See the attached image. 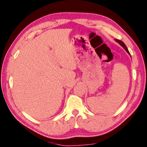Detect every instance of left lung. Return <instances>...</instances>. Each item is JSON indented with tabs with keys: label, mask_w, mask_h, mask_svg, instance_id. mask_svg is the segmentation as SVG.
<instances>
[{
	"label": "left lung",
	"mask_w": 147,
	"mask_h": 147,
	"mask_svg": "<svg viewBox=\"0 0 147 147\" xmlns=\"http://www.w3.org/2000/svg\"><path fill=\"white\" fill-rule=\"evenodd\" d=\"M116 40V41L117 42H118V43L121 45L123 47V48L125 49V51L127 52V53L129 54H130V53H129V51H128V49H127V47H126V46L125 45V44H124L123 41H121V40H119V39H115Z\"/></svg>",
	"instance_id": "1"
}]
</instances>
